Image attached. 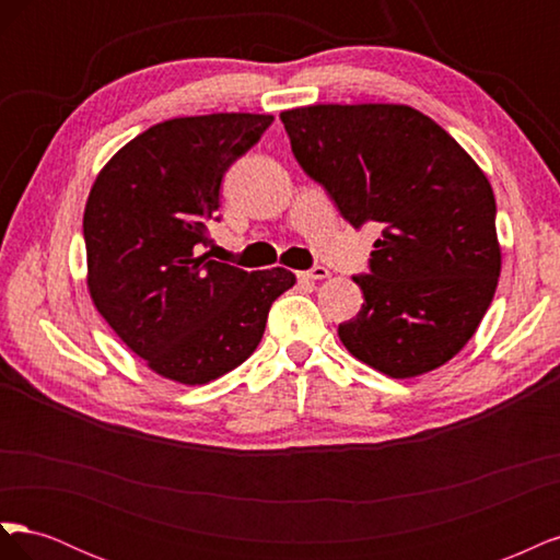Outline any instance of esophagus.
Segmentation results:
<instances>
[{
	"label": "esophagus",
	"instance_id": "34e87169",
	"mask_svg": "<svg viewBox=\"0 0 560 560\" xmlns=\"http://www.w3.org/2000/svg\"><path fill=\"white\" fill-rule=\"evenodd\" d=\"M301 280H325L329 278V270L325 266H313L311 270H303V273H299Z\"/></svg>",
	"mask_w": 560,
	"mask_h": 560
}]
</instances>
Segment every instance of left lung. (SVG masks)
Listing matches in <instances>:
<instances>
[{"label": "left lung", "mask_w": 560, "mask_h": 560, "mask_svg": "<svg viewBox=\"0 0 560 560\" xmlns=\"http://www.w3.org/2000/svg\"><path fill=\"white\" fill-rule=\"evenodd\" d=\"M294 159L360 229L383 224L350 354L413 378L465 348L493 301L502 254L481 167L430 116L406 105H311L280 114Z\"/></svg>", "instance_id": "left-lung-1"}]
</instances>
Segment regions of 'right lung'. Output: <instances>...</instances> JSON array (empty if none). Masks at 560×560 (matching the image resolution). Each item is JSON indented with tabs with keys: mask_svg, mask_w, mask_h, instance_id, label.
I'll list each match as a JSON object with an SVG mask.
<instances>
[{
	"mask_svg": "<svg viewBox=\"0 0 560 560\" xmlns=\"http://www.w3.org/2000/svg\"><path fill=\"white\" fill-rule=\"evenodd\" d=\"M270 114L182 116L118 149L83 210L89 292L116 336L159 376L206 385L257 350L266 317L296 276L198 257L219 219L231 163Z\"/></svg>",
	"mask_w": 560,
	"mask_h": 560,
	"instance_id": "right-lung-1",
	"label": "right lung"
}]
</instances>
